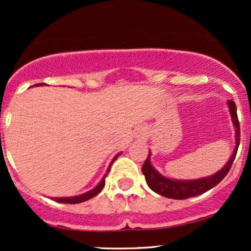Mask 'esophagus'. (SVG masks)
<instances>
[{
  "label": "esophagus",
  "mask_w": 251,
  "mask_h": 251,
  "mask_svg": "<svg viewBox=\"0 0 251 251\" xmlns=\"http://www.w3.org/2000/svg\"><path fill=\"white\" fill-rule=\"evenodd\" d=\"M146 135H148V131H146L145 127H139L135 131V138L138 140H144L146 138Z\"/></svg>",
  "instance_id": "34e87169"
}]
</instances>
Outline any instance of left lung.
Returning <instances> with one entry per match:
<instances>
[{
    "label": "left lung",
    "mask_w": 251,
    "mask_h": 251,
    "mask_svg": "<svg viewBox=\"0 0 251 251\" xmlns=\"http://www.w3.org/2000/svg\"><path fill=\"white\" fill-rule=\"evenodd\" d=\"M227 106H229L230 116H231L232 124L235 126V140L236 145L235 150L232 152L231 157L229 158L226 165L222 168L220 171L216 174L209 176V177H203L200 179H191V180H178L171 179V178L164 177L153 168L151 164V152H149L148 158L144 163L142 171L145 176L146 183L149 188L154 191L155 194L164 196V197L172 198V200H186L190 197H196L204 192L209 191L214 186L217 185L220 181L223 179L227 175L232 163H234L236 153H237L238 145H240V123H238L237 112H236V105L231 100H227Z\"/></svg>",
    "instance_id": "left-lung-1"
}]
</instances>
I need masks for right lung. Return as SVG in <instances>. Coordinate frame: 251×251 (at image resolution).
<instances>
[{"mask_svg":"<svg viewBox=\"0 0 251 251\" xmlns=\"http://www.w3.org/2000/svg\"><path fill=\"white\" fill-rule=\"evenodd\" d=\"M42 85H43V83H36V85H34V86H42ZM119 154H120V153H118V154L116 155V157L113 158V160H112L111 164H109V166H108V169H107V172L109 171V169H111V165H112V164H113L114 160L117 159L118 155H119ZM106 176H107V174H106L105 176H103L102 179L100 180V183L98 184V185L96 186V188L92 189V190H89V191L85 192V194L79 195V196H73V197H60V198H57V197H53V198H51V200H53V201H59V203H67V204L81 203V201H85L91 200V198H93L94 196H97L98 194H99V192L101 191V190H102L103 186H105V178H106Z\"/></svg>","mask_w":251,"mask_h":251,"instance_id":"obj_1","label":"right lung"}]
</instances>
